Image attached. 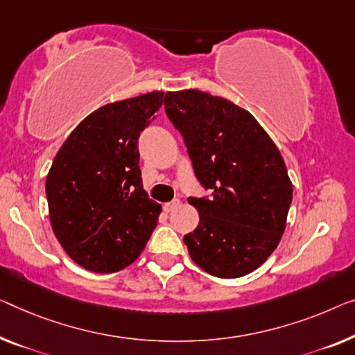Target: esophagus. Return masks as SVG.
I'll return each mask as SVG.
<instances>
[{"label": "esophagus", "instance_id": "1", "mask_svg": "<svg viewBox=\"0 0 355 355\" xmlns=\"http://www.w3.org/2000/svg\"><path fill=\"white\" fill-rule=\"evenodd\" d=\"M178 205H180V200H178V199H173V200H171V202L164 204V210H166V211H172L173 209H177Z\"/></svg>", "mask_w": 355, "mask_h": 355}]
</instances>
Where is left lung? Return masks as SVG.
<instances>
[{
  "label": "left lung",
  "mask_w": 355,
  "mask_h": 355,
  "mask_svg": "<svg viewBox=\"0 0 355 355\" xmlns=\"http://www.w3.org/2000/svg\"><path fill=\"white\" fill-rule=\"evenodd\" d=\"M209 198H189L199 225L183 237L200 269L221 279L250 274L276 250L287 226L292 182L271 137L247 110L198 89L166 92Z\"/></svg>",
  "instance_id": "left-lung-1"
}]
</instances>
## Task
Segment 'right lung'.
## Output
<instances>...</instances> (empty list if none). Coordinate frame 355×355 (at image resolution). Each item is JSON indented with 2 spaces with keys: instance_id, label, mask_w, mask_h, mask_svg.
I'll return each instance as SVG.
<instances>
[{
  "instance_id": "1",
  "label": "right lung",
  "mask_w": 355,
  "mask_h": 355,
  "mask_svg": "<svg viewBox=\"0 0 355 355\" xmlns=\"http://www.w3.org/2000/svg\"><path fill=\"white\" fill-rule=\"evenodd\" d=\"M148 92L95 110L63 141L46 177L52 231L79 266L108 274L140 257L161 214L141 184L139 137L161 108Z\"/></svg>"
}]
</instances>
